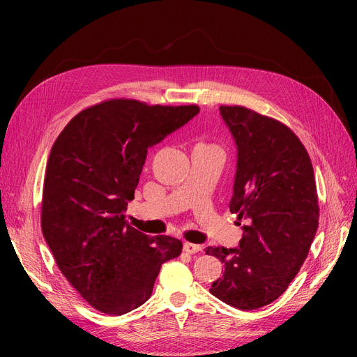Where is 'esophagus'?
Instances as JSON below:
<instances>
[{
    "instance_id": "1",
    "label": "esophagus",
    "mask_w": 357,
    "mask_h": 357,
    "mask_svg": "<svg viewBox=\"0 0 357 357\" xmlns=\"http://www.w3.org/2000/svg\"><path fill=\"white\" fill-rule=\"evenodd\" d=\"M201 250V247L198 244H192V243H185L183 244V252L189 253V255H195Z\"/></svg>"
}]
</instances>
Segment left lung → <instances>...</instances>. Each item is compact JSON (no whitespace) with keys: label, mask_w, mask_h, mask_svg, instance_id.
I'll return each instance as SVG.
<instances>
[{"label":"left lung","mask_w":357,"mask_h":357,"mask_svg":"<svg viewBox=\"0 0 357 357\" xmlns=\"http://www.w3.org/2000/svg\"><path fill=\"white\" fill-rule=\"evenodd\" d=\"M238 162L229 210L245 222L238 248L207 247L225 264L210 291L244 311L282 296L305 262L319 226V197L307 149L277 119L220 105Z\"/></svg>","instance_id":"left-lung-1"}]
</instances>
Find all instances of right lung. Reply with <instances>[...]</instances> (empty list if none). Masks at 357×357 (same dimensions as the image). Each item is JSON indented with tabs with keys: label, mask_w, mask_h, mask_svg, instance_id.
<instances>
[{
	"label": "right lung",
	"mask_w": 357,
	"mask_h": 357,
	"mask_svg": "<svg viewBox=\"0 0 357 357\" xmlns=\"http://www.w3.org/2000/svg\"><path fill=\"white\" fill-rule=\"evenodd\" d=\"M198 105L113 98L75 114L53 143L41 198V231L67 282L95 310L122 316L152 295L180 240L125 222L147 149L198 114Z\"/></svg>",
	"instance_id": "right-lung-1"
}]
</instances>
